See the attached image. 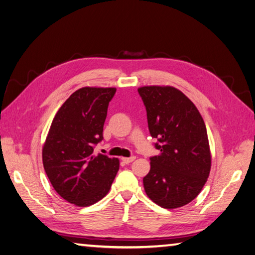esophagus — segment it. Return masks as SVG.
I'll return each mask as SVG.
<instances>
[{"label":"esophagus","instance_id":"1","mask_svg":"<svg viewBox=\"0 0 255 255\" xmlns=\"http://www.w3.org/2000/svg\"><path fill=\"white\" fill-rule=\"evenodd\" d=\"M122 159H123V162L125 163V164H129V163L133 162L134 159H135V157H134V156H131V157H123Z\"/></svg>","mask_w":255,"mask_h":255}]
</instances>
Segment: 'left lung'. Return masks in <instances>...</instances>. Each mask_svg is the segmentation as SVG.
<instances>
[{"mask_svg": "<svg viewBox=\"0 0 255 255\" xmlns=\"http://www.w3.org/2000/svg\"><path fill=\"white\" fill-rule=\"evenodd\" d=\"M146 110L147 126L156 138L158 155L143 186L147 197L164 209L180 208L202 190L211 170L208 131L202 116L185 94L174 87L138 89Z\"/></svg>", "mask_w": 255, "mask_h": 255, "instance_id": "1", "label": "left lung"}]
</instances>
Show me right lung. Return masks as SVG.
<instances>
[{
	"instance_id": "right-lung-1",
	"label": "right lung",
	"mask_w": 255,
	"mask_h": 255,
	"mask_svg": "<svg viewBox=\"0 0 255 255\" xmlns=\"http://www.w3.org/2000/svg\"><path fill=\"white\" fill-rule=\"evenodd\" d=\"M115 88L85 87L58 110L42 150L45 173L67 202L89 206L110 191L120 169L118 158L93 153L103 140V126Z\"/></svg>"
}]
</instances>
